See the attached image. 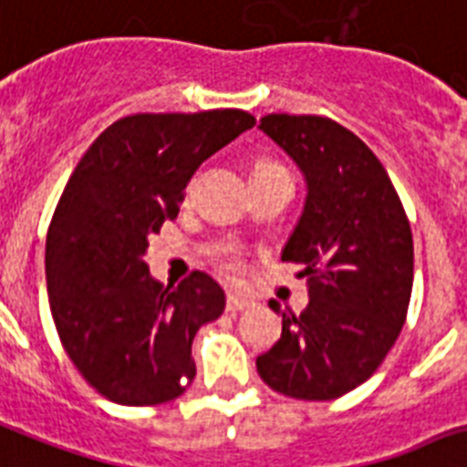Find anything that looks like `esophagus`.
Returning <instances> with one entry per match:
<instances>
[{"label":"esophagus","mask_w":467,"mask_h":467,"mask_svg":"<svg viewBox=\"0 0 467 467\" xmlns=\"http://www.w3.org/2000/svg\"><path fill=\"white\" fill-rule=\"evenodd\" d=\"M253 306V298L244 296V294H236V292H229L226 296V311L229 313H241L245 308H251Z\"/></svg>","instance_id":"esophagus-1"}]
</instances>
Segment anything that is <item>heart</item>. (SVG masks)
<instances>
[{
    "label": "heart",
    "mask_w": 467,
    "mask_h": 467,
    "mask_svg": "<svg viewBox=\"0 0 467 467\" xmlns=\"http://www.w3.org/2000/svg\"><path fill=\"white\" fill-rule=\"evenodd\" d=\"M277 169H282V166H277V163H272V161H260L255 163L253 173H265V171H277ZM229 267H234V265H229Z\"/></svg>",
    "instance_id": "obj_1"
}]
</instances>
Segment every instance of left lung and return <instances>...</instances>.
<instances>
[{
	"mask_svg": "<svg viewBox=\"0 0 467 467\" xmlns=\"http://www.w3.org/2000/svg\"><path fill=\"white\" fill-rule=\"evenodd\" d=\"M260 130L296 163L304 212L282 248L301 263L308 306L282 313V337L257 357L272 390L333 400L374 374L395 345L412 292V231L376 154L347 128L318 115H265Z\"/></svg>",
	"mask_w": 467,
	"mask_h": 467,
	"instance_id": "1",
	"label": "left lung"
}]
</instances>
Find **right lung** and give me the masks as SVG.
<instances>
[{"label":"right lung","mask_w":467,"mask_h":467,"mask_svg":"<svg viewBox=\"0 0 467 467\" xmlns=\"http://www.w3.org/2000/svg\"><path fill=\"white\" fill-rule=\"evenodd\" d=\"M253 125L234 108L130 115L69 175L45 245L47 296L65 352L108 400L159 405L195 379L192 339L223 313V289L204 272L163 286L144 255L200 163Z\"/></svg>","instance_id":"right-lung-1"}]
</instances>
